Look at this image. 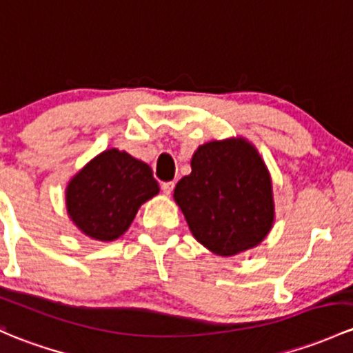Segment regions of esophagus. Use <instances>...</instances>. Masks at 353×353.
<instances>
[{
    "instance_id": "obj_1",
    "label": "esophagus",
    "mask_w": 353,
    "mask_h": 353,
    "mask_svg": "<svg viewBox=\"0 0 353 353\" xmlns=\"http://www.w3.org/2000/svg\"><path fill=\"white\" fill-rule=\"evenodd\" d=\"M162 191H164V194H167L169 196L170 192H172V189H174V183L172 181H169V183H162Z\"/></svg>"
}]
</instances>
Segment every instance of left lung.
<instances>
[{
	"label": "left lung",
	"mask_w": 353,
	"mask_h": 353,
	"mask_svg": "<svg viewBox=\"0 0 353 353\" xmlns=\"http://www.w3.org/2000/svg\"><path fill=\"white\" fill-rule=\"evenodd\" d=\"M191 174L174 189V199L199 243L216 255L257 247L274 223L270 174L250 142L213 140L199 145Z\"/></svg>",
	"instance_id": "8db88e82"
}]
</instances>
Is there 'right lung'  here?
Instances as JSON below:
<instances>
[{"instance_id":"1","label":"right lung","mask_w":353,"mask_h":353,"mask_svg":"<svg viewBox=\"0 0 353 353\" xmlns=\"http://www.w3.org/2000/svg\"><path fill=\"white\" fill-rule=\"evenodd\" d=\"M157 192L159 184L145 162L110 148L70 179L65 208L84 235L111 242L127 232L139 208Z\"/></svg>"}]
</instances>
